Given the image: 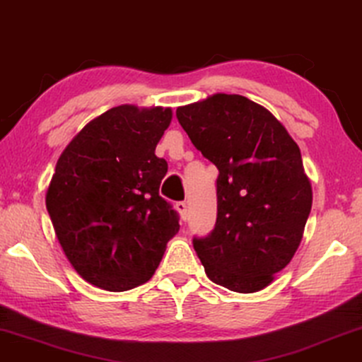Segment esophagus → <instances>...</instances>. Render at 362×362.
Here are the masks:
<instances>
[{
  "instance_id": "34e87169",
  "label": "esophagus",
  "mask_w": 362,
  "mask_h": 362,
  "mask_svg": "<svg viewBox=\"0 0 362 362\" xmlns=\"http://www.w3.org/2000/svg\"><path fill=\"white\" fill-rule=\"evenodd\" d=\"M175 209H177V211H179L180 218L185 221V218H187V203L185 202H177L175 203Z\"/></svg>"
}]
</instances>
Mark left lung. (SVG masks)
Segmentation results:
<instances>
[{
	"instance_id": "left-lung-1",
	"label": "left lung",
	"mask_w": 362,
	"mask_h": 362,
	"mask_svg": "<svg viewBox=\"0 0 362 362\" xmlns=\"http://www.w3.org/2000/svg\"><path fill=\"white\" fill-rule=\"evenodd\" d=\"M193 146L218 167V218L193 249L213 283L257 293L293 260L312 208L300 149L265 107L214 94L177 109Z\"/></svg>"
}]
</instances>
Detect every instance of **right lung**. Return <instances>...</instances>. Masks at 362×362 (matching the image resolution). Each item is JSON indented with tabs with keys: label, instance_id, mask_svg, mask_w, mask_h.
Wrapping results in <instances>:
<instances>
[{
	"label": "right lung",
	"instance_id": "1",
	"mask_svg": "<svg viewBox=\"0 0 362 362\" xmlns=\"http://www.w3.org/2000/svg\"><path fill=\"white\" fill-rule=\"evenodd\" d=\"M170 120L163 107H113L58 159L47 211L69 263L97 288L120 293L149 281L179 233V214L159 195L167 163L156 156Z\"/></svg>",
	"mask_w": 362,
	"mask_h": 362
}]
</instances>
